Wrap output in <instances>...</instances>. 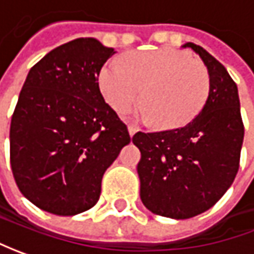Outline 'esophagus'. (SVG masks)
<instances>
[{"label": "esophagus", "instance_id": "obj_1", "mask_svg": "<svg viewBox=\"0 0 254 254\" xmlns=\"http://www.w3.org/2000/svg\"><path fill=\"white\" fill-rule=\"evenodd\" d=\"M127 130H129V135L130 136H133L136 132H137V129H136L135 127H132V125H129V127H127Z\"/></svg>", "mask_w": 254, "mask_h": 254}]
</instances>
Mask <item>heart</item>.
Masks as SVG:
<instances>
[{
    "mask_svg": "<svg viewBox=\"0 0 254 254\" xmlns=\"http://www.w3.org/2000/svg\"><path fill=\"white\" fill-rule=\"evenodd\" d=\"M124 64L108 63L98 75L101 94L115 111L129 110L143 88L139 117L169 130L188 125L205 107L209 73L187 53L171 48L133 52Z\"/></svg>",
    "mask_w": 254,
    "mask_h": 254,
    "instance_id": "1",
    "label": "heart"
}]
</instances>
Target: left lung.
<instances>
[{
    "label": "left lung",
    "instance_id": "1",
    "mask_svg": "<svg viewBox=\"0 0 254 254\" xmlns=\"http://www.w3.org/2000/svg\"><path fill=\"white\" fill-rule=\"evenodd\" d=\"M206 66L211 90L197 118L179 129L137 132L140 199L153 214L187 219L214 206L239 170L245 127L238 85L205 49L188 42Z\"/></svg>",
    "mask_w": 254,
    "mask_h": 254
}]
</instances>
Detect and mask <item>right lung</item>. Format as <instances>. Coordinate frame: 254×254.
<instances>
[{
  "label": "right lung",
  "instance_id": "obj_1",
  "mask_svg": "<svg viewBox=\"0 0 254 254\" xmlns=\"http://www.w3.org/2000/svg\"><path fill=\"white\" fill-rule=\"evenodd\" d=\"M114 53L78 38L49 52L23 83L9 129L11 169L23 197L50 214L95 205L104 173L130 142L98 85Z\"/></svg>",
  "mask_w": 254,
  "mask_h": 254
}]
</instances>
